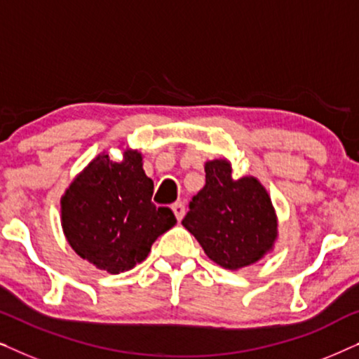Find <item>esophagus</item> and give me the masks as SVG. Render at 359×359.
Segmentation results:
<instances>
[{"label": "esophagus", "mask_w": 359, "mask_h": 359, "mask_svg": "<svg viewBox=\"0 0 359 359\" xmlns=\"http://www.w3.org/2000/svg\"><path fill=\"white\" fill-rule=\"evenodd\" d=\"M171 209H173V212L176 215V220L181 222V220H183V217H184V214H186V205H184L183 201H178V203H175L173 208H171Z\"/></svg>", "instance_id": "esophagus-1"}]
</instances>
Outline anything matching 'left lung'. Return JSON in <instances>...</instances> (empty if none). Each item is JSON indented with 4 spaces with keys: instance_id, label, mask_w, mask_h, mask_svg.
<instances>
[{
    "instance_id": "8db88e82",
    "label": "left lung",
    "mask_w": 359,
    "mask_h": 359,
    "mask_svg": "<svg viewBox=\"0 0 359 359\" xmlns=\"http://www.w3.org/2000/svg\"><path fill=\"white\" fill-rule=\"evenodd\" d=\"M205 186L194 196L183 227L204 253L225 269H242L271 253L278 215L268 191L255 176L232 178L227 158L204 163Z\"/></svg>"
}]
</instances>
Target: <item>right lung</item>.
Instances as JSON below:
<instances>
[{"instance_id": "add662e5", "label": "right lung", "mask_w": 359, "mask_h": 359, "mask_svg": "<svg viewBox=\"0 0 359 359\" xmlns=\"http://www.w3.org/2000/svg\"><path fill=\"white\" fill-rule=\"evenodd\" d=\"M144 155L122 151L112 161L96 155L60 199V222L78 257L109 274L129 271L149 257L151 245L176 224L168 208L151 203L154 181L144 171Z\"/></svg>"}]
</instances>
